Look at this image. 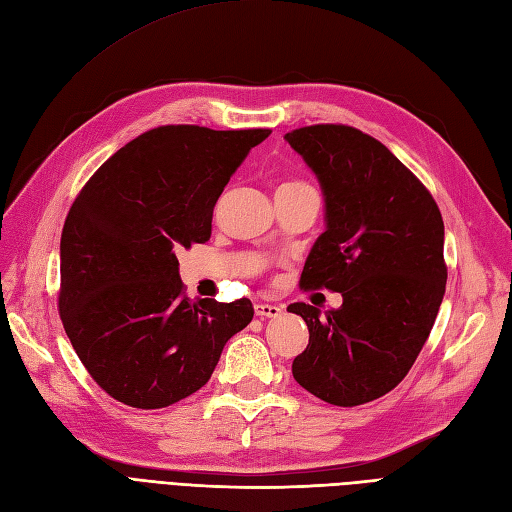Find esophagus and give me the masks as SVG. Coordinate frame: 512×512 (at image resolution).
Returning <instances> with one entry per match:
<instances>
[{"mask_svg":"<svg viewBox=\"0 0 512 512\" xmlns=\"http://www.w3.org/2000/svg\"><path fill=\"white\" fill-rule=\"evenodd\" d=\"M282 314L280 305H269V303H256V316L260 318H277Z\"/></svg>","mask_w":512,"mask_h":512,"instance_id":"esophagus-1","label":"esophagus"}]
</instances>
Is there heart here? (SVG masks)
Instances as JSON below:
<instances>
[{
    "instance_id": "b5f03b06",
    "label": "heart",
    "mask_w": 512,
    "mask_h": 512,
    "mask_svg": "<svg viewBox=\"0 0 512 512\" xmlns=\"http://www.w3.org/2000/svg\"><path fill=\"white\" fill-rule=\"evenodd\" d=\"M288 183H299V181H288ZM286 185V183H284Z\"/></svg>"
}]
</instances>
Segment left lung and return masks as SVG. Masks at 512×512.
Instances as JSON below:
<instances>
[{"label":"left lung","mask_w":512,"mask_h":512,"mask_svg":"<svg viewBox=\"0 0 512 512\" xmlns=\"http://www.w3.org/2000/svg\"><path fill=\"white\" fill-rule=\"evenodd\" d=\"M314 170L327 230L301 288L342 292L339 309L292 303L309 329L292 361L305 391L333 406H361L406 378L436 322L446 288L444 222L425 185L374 136L342 123L288 132Z\"/></svg>","instance_id":"8db88e82"}]
</instances>
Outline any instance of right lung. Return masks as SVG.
Returning <instances> with one entry per match:
<instances>
[{"label":"right lung","mask_w":512,"mask_h":512,"mask_svg":"<svg viewBox=\"0 0 512 512\" xmlns=\"http://www.w3.org/2000/svg\"><path fill=\"white\" fill-rule=\"evenodd\" d=\"M271 134L160 126L108 158L72 203L59 245V316L81 363L121 404L156 410L205 386L250 299L190 301L179 250L211 237L213 207Z\"/></svg>","instance_id":"right-lung-1"}]
</instances>
